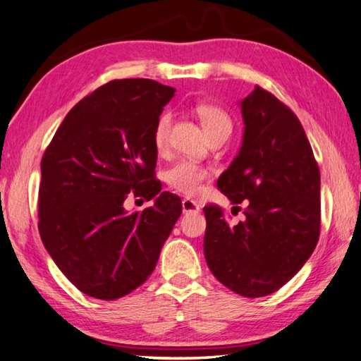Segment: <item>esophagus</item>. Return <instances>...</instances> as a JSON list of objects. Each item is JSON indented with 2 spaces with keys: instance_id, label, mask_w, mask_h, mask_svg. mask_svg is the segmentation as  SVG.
<instances>
[{
  "instance_id": "esophagus-1",
  "label": "esophagus",
  "mask_w": 361,
  "mask_h": 361,
  "mask_svg": "<svg viewBox=\"0 0 361 361\" xmlns=\"http://www.w3.org/2000/svg\"><path fill=\"white\" fill-rule=\"evenodd\" d=\"M182 211H184V214H188V212H198L200 211V206L193 202V200H184L182 202Z\"/></svg>"
}]
</instances>
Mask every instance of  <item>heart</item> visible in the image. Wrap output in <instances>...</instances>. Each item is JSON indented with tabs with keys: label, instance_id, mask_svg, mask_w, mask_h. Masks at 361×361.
Instances as JSON below:
<instances>
[{
	"label": "heart",
	"instance_id": "b5f03b06",
	"mask_svg": "<svg viewBox=\"0 0 361 361\" xmlns=\"http://www.w3.org/2000/svg\"><path fill=\"white\" fill-rule=\"evenodd\" d=\"M197 114L203 123L206 134H208L209 137L222 131H232V120H230V116L222 109L216 107V105H200L197 109ZM169 126L171 114L164 111V114L158 116L155 128H153V144H155L158 150H163L164 145H166ZM208 176L209 171L200 166V164L192 161H180L176 163L174 166L168 171L166 179L168 184L173 187L174 190L188 195V197H193V195H197L202 190V184Z\"/></svg>",
	"mask_w": 361,
	"mask_h": 361
}]
</instances>
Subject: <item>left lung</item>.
<instances>
[{
	"label": "left lung",
	"mask_w": 361,
	"mask_h": 361,
	"mask_svg": "<svg viewBox=\"0 0 361 361\" xmlns=\"http://www.w3.org/2000/svg\"><path fill=\"white\" fill-rule=\"evenodd\" d=\"M240 105L243 144L217 187L232 204L246 203L245 219L230 224L221 206H204L203 246L224 286L262 298L291 280L315 250L320 169L298 116L274 94L256 86Z\"/></svg>",
	"instance_id": "left-lung-1"
}]
</instances>
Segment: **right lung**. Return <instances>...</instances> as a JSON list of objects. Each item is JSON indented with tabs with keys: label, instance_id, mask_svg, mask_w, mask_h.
I'll return each mask as SVG.
<instances>
[{
	"label": "right lung",
	"instance_id": "1",
	"mask_svg": "<svg viewBox=\"0 0 361 361\" xmlns=\"http://www.w3.org/2000/svg\"><path fill=\"white\" fill-rule=\"evenodd\" d=\"M174 87L114 80L63 118L41 159L38 230L62 274L87 296L115 300L139 288L179 219V197L155 179L153 128ZM133 191L150 209L128 213Z\"/></svg>",
	"mask_w": 361,
	"mask_h": 361
}]
</instances>
